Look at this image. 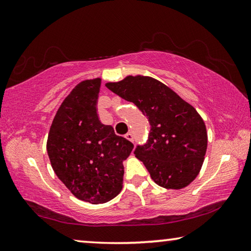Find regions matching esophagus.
Wrapping results in <instances>:
<instances>
[{
    "label": "esophagus",
    "mask_w": 251,
    "mask_h": 251,
    "mask_svg": "<svg viewBox=\"0 0 251 251\" xmlns=\"http://www.w3.org/2000/svg\"><path fill=\"white\" fill-rule=\"evenodd\" d=\"M125 137L128 139V141H130V142H133L134 143V135H133V133H127L126 135H125Z\"/></svg>",
    "instance_id": "1"
}]
</instances>
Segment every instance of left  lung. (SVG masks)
<instances>
[{
    "mask_svg": "<svg viewBox=\"0 0 251 251\" xmlns=\"http://www.w3.org/2000/svg\"><path fill=\"white\" fill-rule=\"evenodd\" d=\"M106 87L131 101L151 125L145 144L137 145L135 156L143 161L157 185L180 189L201 171L207 150L202 118L192 105L159 80L148 76H127Z\"/></svg>",
    "mask_w": 251,
    "mask_h": 251,
    "instance_id": "obj_1",
    "label": "left lung"
}]
</instances>
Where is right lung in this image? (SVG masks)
<instances>
[{
  "label": "right lung",
  "mask_w": 251,
  "mask_h": 251,
  "mask_svg": "<svg viewBox=\"0 0 251 251\" xmlns=\"http://www.w3.org/2000/svg\"><path fill=\"white\" fill-rule=\"evenodd\" d=\"M100 78L76 85L50 126L49 158L56 176L80 201L103 203L121 192L123 161L134 145L100 121L96 110Z\"/></svg>",
  "instance_id": "1"
}]
</instances>
